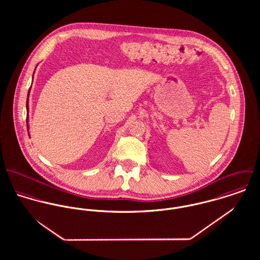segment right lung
<instances>
[{"label":"right lung","instance_id":"right-lung-1","mask_svg":"<svg viewBox=\"0 0 260 260\" xmlns=\"http://www.w3.org/2000/svg\"><path fill=\"white\" fill-rule=\"evenodd\" d=\"M36 70V69H35ZM35 72V71H34ZM34 76V75H33ZM30 89H31V87H30ZM30 89H29V92H28V99H27V105H26V107H27V111H28V114H29V95H30ZM29 119H28V117H27V127H28V130H29V121H28Z\"/></svg>","mask_w":260,"mask_h":260}]
</instances>
